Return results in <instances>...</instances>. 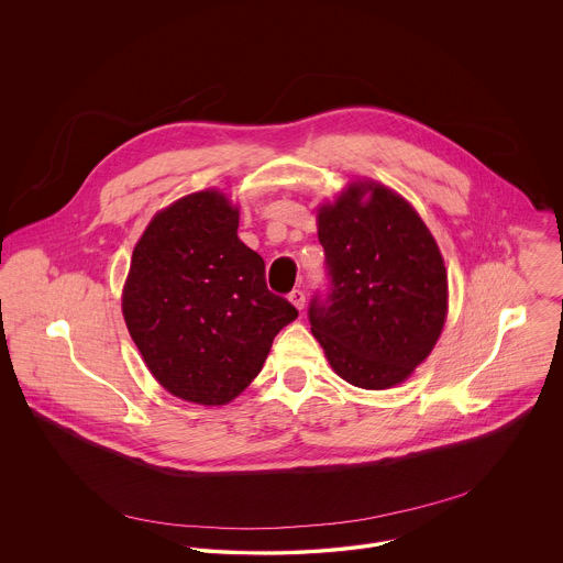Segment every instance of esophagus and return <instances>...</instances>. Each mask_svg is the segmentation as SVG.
Masks as SVG:
<instances>
[{"mask_svg": "<svg viewBox=\"0 0 563 563\" xmlns=\"http://www.w3.org/2000/svg\"><path fill=\"white\" fill-rule=\"evenodd\" d=\"M288 301H290L297 310H303V306H306V295H303V290H292V292L288 295Z\"/></svg>", "mask_w": 563, "mask_h": 563, "instance_id": "esophagus-1", "label": "esophagus"}]
</instances>
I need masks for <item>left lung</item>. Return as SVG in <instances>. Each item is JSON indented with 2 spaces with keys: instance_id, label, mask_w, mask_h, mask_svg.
Returning <instances> with one entry per match:
<instances>
[{
  "instance_id": "obj_1",
  "label": "left lung",
  "mask_w": 563,
  "mask_h": 563,
  "mask_svg": "<svg viewBox=\"0 0 563 563\" xmlns=\"http://www.w3.org/2000/svg\"><path fill=\"white\" fill-rule=\"evenodd\" d=\"M329 292L308 317L351 386L405 382L435 346L449 310L442 253L416 210L377 181H353L319 210Z\"/></svg>"
}]
</instances>
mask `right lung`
Segmentation results:
<instances>
[{
    "instance_id": "1",
    "label": "right lung",
    "mask_w": 563,
    "mask_h": 563,
    "mask_svg": "<svg viewBox=\"0 0 563 563\" xmlns=\"http://www.w3.org/2000/svg\"><path fill=\"white\" fill-rule=\"evenodd\" d=\"M121 306L162 388L199 405L234 401L299 317L266 288L264 260L239 239V208L219 190L181 197L152 219Z\"/></svg>"
}]
</instances>
